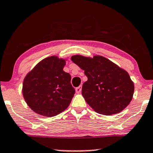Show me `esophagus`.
<instances>
[{
  "label": "esophagus",
  "instance_id": "obj_1",
  "mask_svg": "<svg viewBox=\"0 0 153 153\" xmlns=\"http://www.w3.org/2000/svg\"><path fill=\"white\" fill-rule=\"evenodd\" d=\"M81 87H82V86L80 85V86L76 87V92L77 93V94H79V93L81 92Z\"/></svg>",
  "mask_w": 153,
  "mask_h": 153
}]
</instances>
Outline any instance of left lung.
Instances as JSON below:
<instances>
[{
  "label": "left lung",
  "instance_id": "1",
  "mask_svg": "<svg viewBox=\"0 0 153 153\" xmlns=\"http://www.w3.org/2000/svg\"><path fill=\"white\" fill-rule=\"evenodd\" d=\"M72 62L84 70L88 80L82 86V96L96 112L112 115L122 112L132 100L134 85L128 72L110 59L74 55Z\"/></svg>",
  "mask_w": 153,
  "mask_h": 153
}]
</instances>
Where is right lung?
<instances>
[{
  "instance_id": "obj_1",
  "label": "right lung",
  "mask_w": 153,
  "mask_h": 153,
  "mask_svg": "<svg viewBox=\"0 0 153 153\" xmlns=\"http://www.w3.org/2000/svg\"><path fill=\"white\" fill-rule=\"evenodd\" d=\"M64 59L51 56L36 65L24 79L22 94L37 114L53 117L66 110L75 94L71 76L63 70Z\"/></svg>"
}]
</instances>
